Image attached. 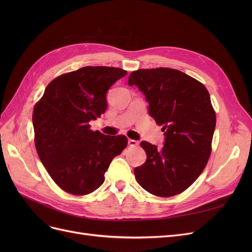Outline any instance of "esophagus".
Segmentation results:
<instances>
[{"mask_svg":"<svg viewBox=\"0 0 252 252\" xmlns=\"http://www.w3.org/2000/svg\"><path fill=\"white\" fill-rule=\"evenodd\" d=\"M127 144H128V146H131V147H136V146H138V145H139V142H138V141H136V140H131V139H128V141H127Z\"/></svg>","mask_w":252,"mask_h":252,"instance_id":"34e87169","label":"esophagus"}]
</instances>
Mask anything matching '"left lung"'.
Listing matches in <instances>:
<instances>
[{
    "mask_svg": "<svg viewBox=\"0 0 252 252\" xmlns=\"http://www.w3.org/2000/svg\"><path fill=\"white\" fill-rule=\"evenodd\" d=\"M149 104V114L162 126L161 149L146 141L147 159L134 173L140 186L159 197L188 189L200 176L211 152L216 112L206 88L177 69H139L128 76Z\"/></svg>",
    "mask_w": 252,
    "mask_h": 252,
    "instance_id": "1",
    "label": "left lung"
}]
</instances>
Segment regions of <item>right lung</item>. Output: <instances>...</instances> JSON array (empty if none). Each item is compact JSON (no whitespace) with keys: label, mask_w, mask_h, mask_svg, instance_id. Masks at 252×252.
<instances>
[{"label":"right lung","mask_w":252,"mask_h":252,"mask_svg":"<svg viewBox=\"0 0 252 252\" xmlns=\"http://www.w3.org/2000/svg\"><path fill=\"white\" fill-rule=\"evenodd\" d=\"M126 74L122 68L86 66L53 79L35 104L32 125L37 155L65 192H94L113 158L126 147V136H105L89 125L107 109V91Z\"/></svg>","instance_id":"1"}]
</instances>
